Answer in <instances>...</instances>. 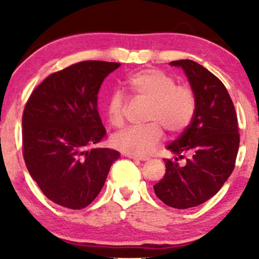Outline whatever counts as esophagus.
Wrapping results in <instances>:
<instances>
[{
  "label": "esophagus",
  "instance_id": "obj_1",
  "mask_svg": "<svg viewBox=\"0 0 259 259\" xmlns=\"http://www.w3.org/2000/svg\"><path fill=\"white\" fill-rule=\"evenodd\" d=\"M127 157L131 159H134V160H140V161L148 160L147 157H139V155H134V154H127Z\"/></svg>",
  "mask_w": 259,
  "mask_h": 259
}]
</instances>
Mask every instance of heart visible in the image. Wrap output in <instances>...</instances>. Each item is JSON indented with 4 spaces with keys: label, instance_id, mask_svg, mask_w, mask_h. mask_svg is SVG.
<instances>
[{
    "label": "heart",
    "instance_id": "obj_1",
    "mask_svg": "<svg viewBox=\"0 0 259 259\" xmlns=\"http://www.w3.org/2000/svg\"><path fill=\"white\" fill-rule=\"evenodd\" d=\"M127 87L139 100L148 102L144 127L119 131L112 138L114 147L134 155H146L158 146L162 130L175 136L189 126L196 112L197 99L186 84H177L171 75L158 69H144L133 74ZM126 99L113 93L107 102V118L112 126L125 122Z\"/></svg>",
    "mask_w": 259,
    "mask_h": 259
}]
</instances>
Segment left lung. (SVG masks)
Returning <instances> with one entry per match:
<instances>
[{"label":"left lung","mask_w":259,"mask_h":259,"mask_svg":"<svg viewBox=\"0 0 259 259\" xmlns=\"http://www.w3.org/2000/svg\"><path fill=\"white\" fill-rule=\"evenodd\" d=\"M182 67L197 105L191 123L167 146L177 157L164 159V178L153 186L155 196L168 206L190 208L213 197L235 168L239 147L235 106L224 83L192 60L169 63ZM187 153L184 164L179 158Z\"/></svg>","instance_id":"obj_1"}]
</instances>
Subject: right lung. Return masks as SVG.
Returning a JSON list of instances; mask_svg holds the SVG:
<instances>
[{
    "label": "right lung",
    "instance_id": "add662e5",
    "mask_svg": "<svg viewBox=\"0 0 259 259\" xmlns=\"http://www.w3.org/2000/svg\"><path fill=\"white\" fill-rule=\"evenodd\" d=\"M119 66L91 60L67 67L46 77L24 106V162L45 196L60 206H88L120 157L115 150L94 147L106 136L99 90Z\"/></svg>",
    "mask_w": 259,
    "mask_h": 259
}]
</instances>
